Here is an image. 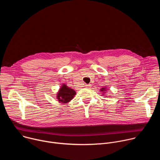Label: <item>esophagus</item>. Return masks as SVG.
<instances>
[{
  "mask_svg": "<svg viewBox=\"0 0 160 160\" xmlns=\"http://www.w3.org/2000/svg\"><path fill=\"white\" fill-rule=\"evenodd\" d=\"M85 87L86 88H90V87H91V85L90 84H87V85H85Z\"/></svg>",
  "mask_w": 160,
  "mask_h": 160,
  "instance_id": "obj_1",
  "label": "esophagus"
}]
</instances>
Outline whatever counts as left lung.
<instances>
[{
	"label": "left lung",
	"instance_id": "left-lung-1",
	"mask_svg": "<svg viewBox=\"0 0 160 160\" xmlns=\"http://www.w3.org/2000/svg\"><path fill=\"white\" fill-rule=\"evenodd\" d=\"M106 87H104V88H101V92H102V94H104V93H106Z\"/></svg>",
	"mask_w": 160,
	"mask_h": 160
}]
</instances>
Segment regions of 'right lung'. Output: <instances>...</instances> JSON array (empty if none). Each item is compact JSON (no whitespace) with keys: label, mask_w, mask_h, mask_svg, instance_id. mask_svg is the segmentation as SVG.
Listing matches in <instances>:
<instances>
[{"label":"right lung","mask_w":160,"mask_h":160,"mask_svg":"<svg viewBox=\"0 0 160 160\" xmlns=\"http://www.w3.org/2000/svg\"><path fill=\"white\" fill-rule=\"evenodd\" d=\"M75 94V90L63 83L57 94V99L59 102L65 104L70 102L74 98Z\"/></svg>","instance_id":"obj_1"}]
</instances>
